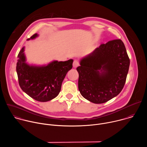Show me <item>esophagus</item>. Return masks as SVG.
I'll return each instance as SVG.
<instances>
[{"label": "esophagus", "instance_id": "obj_1", "mask_svg": "<svg viewBox=\"0 0 147 147\" xmlns=\"http://www.w3.org/2000/svg\"><path fill=\"white\" fill-rule=\"evenodd\" d=\"M79 65H80V63H79V61H78V60H74L73 63V67H74V68L77 67Z\"/></svg>", "mask_w": 147, "mask_h": 147}]
</instances>
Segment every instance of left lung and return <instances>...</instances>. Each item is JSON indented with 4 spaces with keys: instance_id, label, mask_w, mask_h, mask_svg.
I'll return each mask as SVG.
<instances>
[{
    "instance_id": "1",
    "label": "left lung",
    "mask_w": 147,
    "mask_h": 147,
    "mask_svg": "<svg viewBox=\"0 0 147 147\" xmlns=\"http://www.w3.org/2000/svg\"><path fill=\"white\" fill-rule=\"evenodd\" d=\"M129 66L130 59L121 40L101 44L82 58L77 68L80 94L94 103L108 102L121 91Z\"/></svg>"
}]
</instances>
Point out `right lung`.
Segmentation results:
<instances>
[{"label":"right lung","mask_w":147,"mask_h":147,"mask_svg":"<svg viewBox=\"0 0 147 147\" xmlns=\"http://www.w3.org/2000/svg\"><path fill=\"white\" fill-rule=\"evenodd\" d=\"M34 34L27 39L37 37ZM24 47L18 55L16 71L22 90L30 97L39 102H47L56 97L68 71L73 67V59L65 61H53L48 65L36 66L28 65L24 55Z\"/></svg>","instance_id":"1"}]
</instances>
